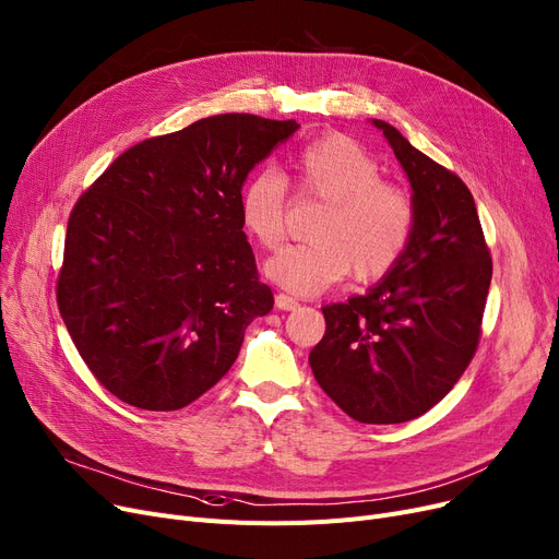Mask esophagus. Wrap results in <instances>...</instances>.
Wrapping results in <instances>:
<instances>
[{
  "label": "esophagus",
  "instance_id": "esophagus-1",
  "mask_svg": "<svg viewBox=\"0 0 559 559\" xmlns=\"http://www.w3.org/2000/svg\"><path fill=\"white\" fill-rule=\"evenodd\" d=\"M297 306H299V299L289 297V295H285V293H278V295H276V308H281V310H295Z\"/></svg>",
  "mask_w": 559,
  "mask_h": 559
}]
</instances>
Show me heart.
Listing matches in <instances>:
<instances>
[{
    "label": "heart",
    "mask_w": 559,
    "mask_h": 559,
    "mask_svg": "<svg viewBox=\"0 0 559 559\" xmlns=\"http://www.w3.org/2000/svg\"><path fill=\"white\" fill-rule=\"evenodd\" d=\"M301 197L326 203L306 245L281 249L266 260V276L297 295H320L349 272L358 283L385 276L400 262L416 228L406 193L381 180L374 157L349 136L314 139L295 157ZM287 187L274 168L253 174L239 191V216L262 249L285 237Z\"/></svg>",
    "instance_id": "obj_1"
}]
</instances>
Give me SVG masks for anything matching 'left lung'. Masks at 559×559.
I'll use <instances>...</instances> for the list:
<instances>
[{
    "mask_svg": "<svg viewBox=\"0 0 559 559\" xmlns=\"http://www.w3.org/2000/svg\"><path fill=\"white\" fill-rule=\"evenodd\" d=\"M372 123L414 189V237L366 295L322 308L326 333L308 362L349 418L395 425L427 414L468 368L493 264L468 187L393 126Z\"/></svg>",
    "mask_w": 559,
    "mask_h": 559,
    "instance_id": "1",
    "label": "left lung"
}]
</instances>
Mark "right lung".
Returning a JSON list of instances; mask_svg holds the SVG:
<instances>
[{"label":"right lung","instance_id":"add662e5","mask_svg":"<svg viewBox=\"0 0 559 559\" xmlns=\"http://www.w3.org/2000/svg\"><path fill=\"white\" fill-rule=\"evenodd\" d=\"M299 130L253 114L201 118L111 162L72 207L57 304L111 395L178 411L235 362L272 310L239 216L251 168Z\"/></svg>","mask_w":559,"mask_h":559}]
</instances>
